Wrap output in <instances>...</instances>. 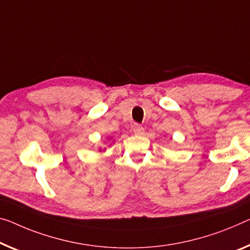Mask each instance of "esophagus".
<instances>
[{
  "label": "esophagus",
  "mask_w": 250,
  "mask_h": 250,
  "mask_svg": "<svg viewBox=\"0 0 250 250\" xmlns=\"http://www.w3.org/2000/svg\"><path fill=\"white\" fill-rule=\"evenodd\" d=\"M133 132L136 134V135H142L144 133V127L140 124H135L133 127Z\"/></svg>",
  "instance_id": "obj_1"
}]
</instances>
